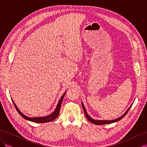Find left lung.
Masks as SVG:
<instances>
[{
  "instance_id": "8db88e82",
  "label": "left lung",
  "mask_w": 147,
  "mask_h": 147,
  "mask_svg": "<svg viewBox=\"0 0 147 147\" xmlns=\"http://www.w3.org/2000/svg\"><path fill=\"white\" fill-rule=\"evenodd\" d=\"M82 107H83V110H84V114H85L86 115V118L88 119V121H90V122H91L92 123L94 124H96V125H100V124H111L112 123H115V122H117L118 121H119L120 119H121L127 113L128 111L129 110V109H131V106L128 109V110L126 111V112L124 113V114L123 115H122V116L121 117H119L116 119H113V120H110V121H105V120H103V121H102V120H95V119H93L92 118H91L90 116H89L88 113L86 112V109H85V107H84V106L83 105V104L82 102Z\"/></svg>"
}]
</instances>
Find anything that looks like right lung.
<instances>
[{
  "mask_svg": "<svg viewBox=\"0 0 147 147\" xmlns=\"http://www.w3.org/2000/svg\"><path fill=\"white\" fill-rule=\"evenodd\" d=\"M65 94V92L64 94L62 96V97L61 98L60 100L59 101L58 104L57 105L56 107V110L54 111V112L53 113H51V115H48L47 117H36V118H30L28 117L27 116H26L25 115H24L23 113H22L21 111L18 109V108L17 107V106L16 105V104H15L14 101L12 99L13 101V103L14 104L15 108L16 109V110L18 111V112L20 113V115L22 117H23L24 119H28L30 121H32V122H35V123H48V122H50L53 121V120H55L57 117H58V115L59 114V112H60V108H61V104H62V102H63V98L64 97Z\"/></svg>",
  "mask_w": 147,
  "mask_h": 147,
  "instance_id": "1",
  "label": "right lung"
}]
</instances>
